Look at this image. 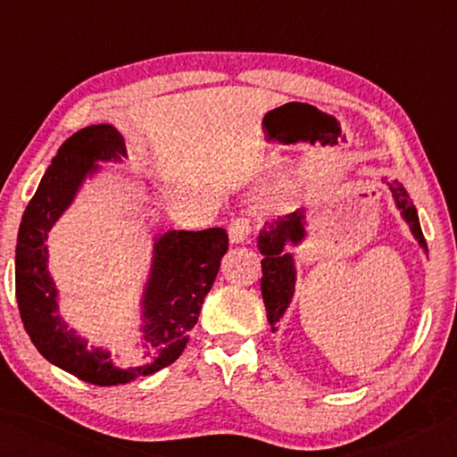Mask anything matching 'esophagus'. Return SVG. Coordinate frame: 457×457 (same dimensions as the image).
<instances>
[{
  "label": "esophagus",
  "instance_id": "obj_1",
  "mask_svg": "<svg viewBox=\"0 0 457 457\" xmlns=\"http://www.w3.org/2000/svg\"><path fill=\"white\" fill-rule=\"evenodd\" d=\"M251 233H253V222L251 219H246V216H238V219L230 222L228 227L230 243H245L246 238L251 237Z\"/></svg>",
  "mask_w": 457,
  "mask_h": 457
}]
</instances>
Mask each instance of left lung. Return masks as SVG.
<instances>
[{
    "label": "left lung",
    "mask_w": 457,
    "mask_h": 457,
    "mask_svg": "<svg viewBox=\"0 0 457 457\" xmlns=\"http://www.w3.org/2000/svg\"><path fill=\"white\" fill-rule=\"evenodd\" d=\"M391 192L397 200V206L402 208L403 216L410 222L413 237L418 238L420 245L428 251L426 238H423L418 211L411 203V198L407 196L405 188L399 182L389 184ZM305 228H303V212L297 211L287 216V219H278L275 224H270L269 230H262L259 235V251L265 254V259L261 261L262 267V278H261V293L262 301H265L267 319L270 323V329L277 331L278 319L289 307L291 297L295 293V265L291 254H283L285 245L293 241L299 243Z\"/></svg>",
    "instance_id": "obj_1"
}]
</instances>
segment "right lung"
<instances>
[{
	"label": "right lung",
	"instance_id": "obj_1",
	"mask_svg": "<svg viewBox=\"0 0 457 457\" xmlns=\"http://www.w3.org/2000/svg\"><path fill=\"white\" fill-rule=\"evenodd\" d=\"M126 156L114 126L82 128L62 144L23 212L15 246V299L31 343L47 361L94 386H120L174 363L187 347L200 307L228 251L224 228L170 230L154 245V267L144 297V341L150 353L138 367L120 370L108 353L87 351L86 343L58 317L54 281L47 273L46 238L71 203L96 160Z\"/></svg>",
	"mask_w": 457,
	"mask_h": 457
}]
</instances>
